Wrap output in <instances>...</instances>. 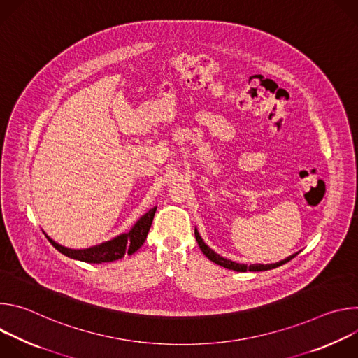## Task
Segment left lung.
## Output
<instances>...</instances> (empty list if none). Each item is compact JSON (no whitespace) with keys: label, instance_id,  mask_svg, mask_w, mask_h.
<instances>
[{"label":"left lung","instance_id":"obj_1","mask_svg":"<svg viewBox=\"0 0 358 358\" xmlns=\"http://www.w3.org/2000/svg\"><path fill=\"white\" fill-rule=\"evenodd\" d=\"M195 238H196V242H198V245H199V249L203 252V255H206V257L210 259V261H213L214 264H217V265H220V266H224V268H227V269H232V271H235V272H246V271H249V272H261V271H269V269H275V268H278V266H282V265H285L286 262H289V261H292L296 255L299 253H293V255H290L289 258H286V259H283V261H280V262H276V264H269V265H261V264H255V265H241V264H236V262H232L231 259H227V258H222V257H220V255L217 253V252H214L206 242L202 241V238L199 236V234H198V231L195 229Z\"/></svg>","mask_w":358,"mask_h":358}]
</instances>
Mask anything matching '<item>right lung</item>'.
<instances>
[{"instance_id": "1", "label": "right lung", "mask_w": 358, "mask_h": 358, "mask_svg": "<svg viewBox=\"0 0 358 358\" xmlns=\"http://www.w3.org/2000/svg\"><path fill=\"white\" fill-rule=\"evenodd\" d=\"M157 207L151 208L148 213H145L136 224L134 227L122 235H117L116 238L106 241L103 243H99L86 249H71L66 246L59 245L54 239H50L48 235V241L52 243L55 249H58L61 253H64L65 257L87 262V264H103V262H113L117 259H122L124 255H131L137 249L141 248L144 243L147 234L150 231L152 218H155Z\"/></svg>"}]
</instances>
